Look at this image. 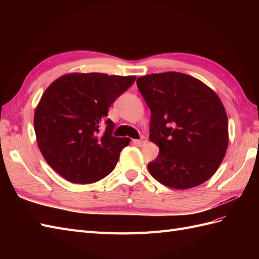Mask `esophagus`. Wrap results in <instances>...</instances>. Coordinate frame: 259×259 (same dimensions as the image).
<instances>
[{"label":"esophagus","instance_id":"1","mask_svg":"<svg viewBox=\"0 0 259 259\" xmlns=\"http://www.w3.org/2000/svg\"><path fill=\"white\" fill-rule=\"evenodd\" d=\"M146 142H147V138L144 136H142L141 138L138 140H134V144L137 146H144V145H146Z\"/></svg>","mask_w":259,"mask_h":259}]
</instances>
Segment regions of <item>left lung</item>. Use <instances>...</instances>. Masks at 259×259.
Listing matches in <instances>:
<instances>
[{
    "label": "left lung",
    "instance_id": "1",
    "mask_svg": "<svg viewBox=\"0 0 259 259\" xmlns=\"http://www.w3.org/2000/svg\"><path fill=\"white\" fill-rule=\"evenodd\" d=\"M137 85L151 111L149 139L159 155L148 163L159 183L189 189L217 171L228 147V119L216 92L179 72L140 76Z\"/></svg>",
    "mask_w": 259,
    "mask_h": 259
}]
</instances>
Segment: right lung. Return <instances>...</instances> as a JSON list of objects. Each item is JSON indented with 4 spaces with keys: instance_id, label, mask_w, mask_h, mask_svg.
<instances>
[{
    "instance_id": "add662e5",
    "label": "right lung",
    "mask_w": 259,
    "mask_h": 259,
    "mask_svg": "<svg viewBox=\"0 0 259 259\" xmlns=\"http://www.w3.org/2000/svg\"><path fill=\"white\" fill-rule=\"evenodd\" d=\"M135 75L68 73L48 87L34 112L38 149L49 166L74 184H92L114 169L129 138L112 136L109 107ZM106 131L99 135L100 126Z\"/></svg>"
}]
</instances>
